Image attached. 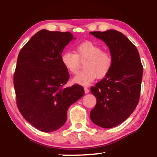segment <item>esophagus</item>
<instances>
[{"mask_svg": "<svg viewBox=\"0 0 157 157\" xmlns=\"http://www.w3.org/2000/svg\"><path fill=\"white\" fill-rule=\"evenodd\" d=\"M84 91H85V94H88L89 92V89H88L87 87H84Z\"/></svg>", "mask_w": 157, "mask_h": 157, "instance_id": "esophagus-1", "label": "esophagus"}]
</instances>
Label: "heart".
Segmentation results:
<instances>
[{"mask_svg":"<svg viewBox=\"0 0 157 157\" xmlns=\"http://www.w3.org/2000/svg\"><path fill=\"white\" fill-rule=\"evenodd\" d=\"M82 71L73 78V82L88 86L98 78H104L111 71L113 58L108 51H101L97 44L84 41L76 48V53L65 51L62 53L61 61L63 67L72 74H76L80 68V61H85Z\"/></svg>","mask_w":157,"mask_h":157,"instance_id":"obj_1","label":"heart"}]
</instances>
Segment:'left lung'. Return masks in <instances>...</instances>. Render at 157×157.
<instances>
[{
    "instance_id": "1",
    "label": "left lung",
    "mask_w": 157,
    "mask_h": 157,
    "mask_svg": "<svg viewBox=\"0 0 157 157\" xmlns=\"http://www.w3.org/2000/svg\"><path fill=\"white\" fill-rule=\"evenodd\" d=\"M90 33L106 44L113 58L111 71L91 88L96 104L90 118L96 125L110 128L124 122L136 109L143 66L136 47L121 32L111 29Z\"/></svg>"
}]
</instances>
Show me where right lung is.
I'll return each mask as SVG.
<instances>
[{
  "instance_id": "1",
  "label": "right lung",
  "mask_w": 157,
  "mask_h": 157,
  "mask_svg": "<svg viewBox=\"0 0 157 157\" xmlns=\"http://www.w3.org/2000/svg\"><path fill=\"white\" fill-rule=\"evenodd\" d=\"M73 39L69 32L42 29L18 54L13 77L17 106L23 118L41 132L61 128L68 107L84 95L80 85L65 87L69 74L61 56Z\"/></svg>"
}]
</instances>
